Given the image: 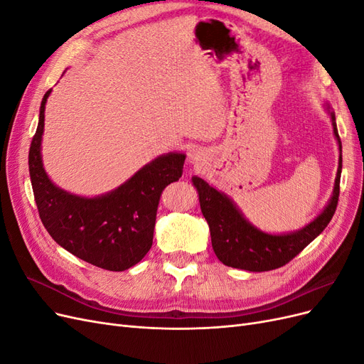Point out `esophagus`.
<instances>
[{"mask_svg":"<svg viewBox=\"0 0 364 364\" xmlns=\"http://www.w3.org/2000/svg\"><path fill=\"white\" fill-rule=\"evenodd\" d=\"M188 162L193 164V165H202L205 161H206V155L205 151L199 147H193L190 151H188Z\"/></svg>","mask_w":364,"mask_h":364,"instance_id":"obj_1","label":"esophagus"}]
</instances>
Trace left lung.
Instances as JSON below:
<instances>
[{
    "label": "left lung",
    "mask_w": 364,
    "mask_h": 364,
    "mask_svg": "<svg viewBox=\"0 0 364 364\" xmlns=\"http://www.w3.org/2000/svg\"><path fill=\"white\" fill-rule=\"evenodd\" d=\"M325 111L331 118L333 134L338 146V168L334 181L333 194L321 214H317L310 223L293 232L270 234L264 232L241 213V209L230 197L209 185L199 176H193L191 182L199 196L202 214L211 232V243L217 258L225 266L247 272H267L278 269L293 259L311 241L322 234V230L331 222L336 213L340 174H341V141L338 138L336 114L329 103H323Z\"/></svg>",
    "instance_id": "left-lung-1"
}]
</instances>
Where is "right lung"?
<instances>
[{
	"label": "right lung",
	"instance_id": "1",
	"mask_svg": "<svg viewBox=\"0 0 364 364\" xmlns=\"http://www.w3.org/2000/svg\"><path fill=\"white\" fill-rule=\"evenodd\" d=\"M50 94L51 90L42 98L28 153L30 179L42 223L59 246L92 266L111 272L134 267L151 247L161 193L179 181L186 155L182 151L159 155L100 196L86 197L63 190L50 179L42 162Z\"/></svg>",
	"mask_w": 364,
	"mask_h": 364
}]
</instances>
